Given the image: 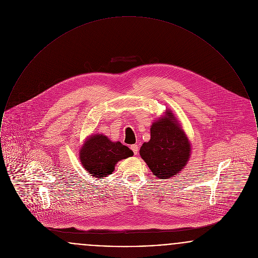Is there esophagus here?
<instances>
[{"label":"esophagus","mask_w":258,"mask_h":258,"mask_svg":"<svg viewBox=\"0 0 258 258\" xmlns=\"http://www.w3.org/2000/svg\"><path fill=\"white\" fill-rule=\"evenodd\" d=\"M131 149H132V151L134 152L135 155L138 154V152H139V147H138L137 145H132V146H131Z\"/></svg>","instance_id":"obj_1"}]
</instances>
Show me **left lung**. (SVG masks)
<instances>
[{
    "instance_id": "obj_1",
    "label": "left lung",
    "mask_w": 258,
    "mask_h": 258,
    "mask_svg": "<svg viewBox=\"0 0 258 258\" xmlns=\"http://www.w3.org/2000/svg\"><path fill=\"white\" fill-rule=\"evenodd\" d=\"M190 143L172 110L152 123L150 140L140 149L141 157L153 176L168 179L179 173L189 160Z\"/></svg>"
}]
</instances>
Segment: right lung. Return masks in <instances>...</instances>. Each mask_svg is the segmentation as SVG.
<instances>
[{"instance_id":"right-lung-1","label":"right lung","mask_w":258,"mask_h":258,"mask_svg":"<svg viewBox=\"0 0 258 258\" xmlns=\"http://www.w3.org/2000/svg\"><path fill=\"white\" fill-rule=\"evenodd\" d=\"M133 155L128 147L102 134L88 137L80 150L83 168L97 178L112 174L116 163Z\"/></svg>"}]
</instances>
